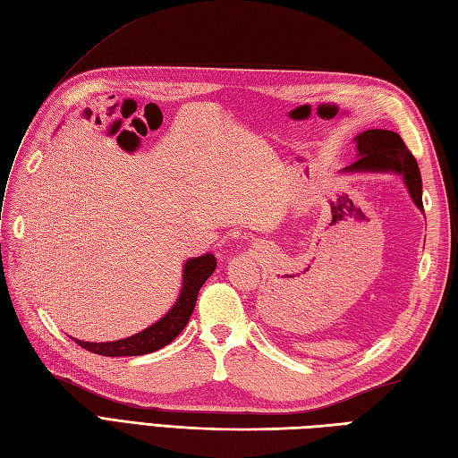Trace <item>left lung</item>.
<instances>
[{"label": "left lung", "instance_id": "obj_1", "mask_svg": "<svg viewBox=\"0 0 458 458\" xmlns=\"http://www.w3.org/2000/svg\"><path fill=\"white\" fill-rule=\"evenodd\" d=\"M360 157L345 171H394L404 176L408 192L416 206L423 209L421 202V174L416 157L410 153L403 138L396 131L367 130L358 138Z\"/></svg>", "mask_w": 458, "mask_h": 458}]
</instances>
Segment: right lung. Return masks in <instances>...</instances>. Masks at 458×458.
Segmentation results:
<instances>
[{"label": "right lung", "mask_w": 458, "mask_h": 458, "mask_svg": "<svg viewBox=\"0 0 458 458\" xmlns=\"http://www.w3.org/2000/svg\"><path fill=\"white\" fill-rule=\"evenodd\" d=\"M216 266H217V260L214 254H204V256H198V259L188 260L184 264L182 292H181V297L176 299L174 307L159 322H155L153 327L145 328L143 332L136 334V336L116 340V342H103V344L75 340V344H80L87 352L106 355V358H120V355H143V353H151L165 348V345L171 344L188 325V320H191L194 313L199 289H202L208 277L214 274Z\"/></svg>", "instance_id": "right-lung-1"}]
</instances>
